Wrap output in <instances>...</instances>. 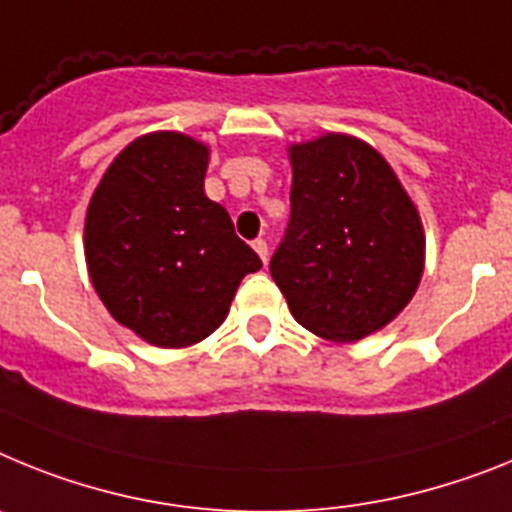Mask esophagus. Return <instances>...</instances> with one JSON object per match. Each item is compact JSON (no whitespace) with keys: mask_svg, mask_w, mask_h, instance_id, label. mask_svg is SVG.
I'll return each instance as SVG.
<instances>
[{"mask_svg":"<svg viewBox=\"0 0 512 512\" xmlns=\"http://www.w3.org/2000/svg\"><path fill=\"white\" fill-rule=\"evenodd\" d=\"M252 250L260 255L262 262H268V242H265V239H255V242H252Z\"/></svg>","mask_w":512,"mask_h":512,"instance_id":"esophagus-1","label":"esophagus"}]
</instances>
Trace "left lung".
Masks as SVG:
<instances>
[{"label": "left lung", "instance_id": "1", "mask_svg": "<svg viewBox=\"0 0 512 512\" xmlns=\"http://www.w3.org/2000/svg\"><path fill=\"white\" fill-rule=\"evenodd\" d=\"M291 219L270 275L296 322L355 342L397 317L425 262L422 224L379 151L340 133L291 146Z\"/></svg>", "mask_w": 512, "mask_h": 512}]
</instances>
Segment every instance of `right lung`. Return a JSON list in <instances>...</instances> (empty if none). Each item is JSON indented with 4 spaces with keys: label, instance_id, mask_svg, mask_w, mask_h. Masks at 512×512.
<instances>
[{
    "label": "right lung",
    "instance_id": "add662e5",
    "mask_svg": "<svg viewBox=\"0 0 512 512\" xmlns=\"http://www.w3.org/2000/svg\"><path fill=\"white\" fill-rule=\"evenodd\" d=\"M208 149L182 133H149L115 157L87 211L84 252L102 304L157 348H188L229 314L262 268L229 213L203 193Z\"/></svg>",
    "mask_w": 512,
    "mask_h": 512
}]
</instances>
